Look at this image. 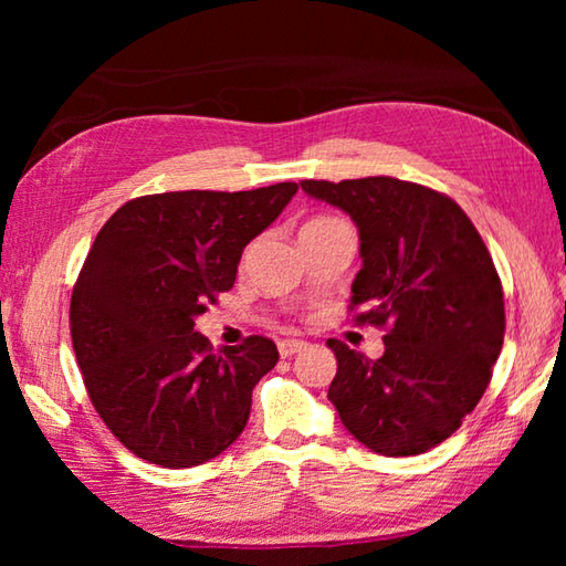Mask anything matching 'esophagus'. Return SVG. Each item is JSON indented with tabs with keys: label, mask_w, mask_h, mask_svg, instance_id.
Wrapping results in <instances>:
<instances>
[{
	"label": "esophagus",
	"mask_w": 566,
	"mask_h": 566,
	"mask_svg": "<svg viewBox=\"0 0 566 566\" xmlns=\"http://www.w3.org/2000/svg\"><path fill=\"white\" fill-rule=\"evenodd\" d=\"M306 349V342L304 339H282L280 342V354L282 357H292V354Z\"/></svg>",
	"instance_id": "1"
}]
</instances>
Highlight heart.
<instances>
[{
  "instance_id": "1",
  "label": "heart",
  "mask_w": 566,
  "mask_h": 566,
  "mask_svg": "<svg viewBox=\"0 0 566 566\" xmlns=\"http://www.w3.org/2000/svg\"><path fill=\"white\" fill-rule=\"evenodd\" d=\"M312 222H322V219H312Z\"/></svg>"
}]
</instances>
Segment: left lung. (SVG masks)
Returning a JSON list of instances; mask_svg holds the SVG:
<instances>
[{"instance_id":"1","label":"left lung","mask_w":566,"mask_h":566,"mask_svg":"<svg viewBox=\"0 0 566 566\" xmlns=\"http://www.w3.org/2000/svg\"><path fill=\"white\" fill-rule=\"evenodd\" d=\"M314 199L359 229V324L385 327V354L367 359L339 339L329 401L371 452L411 457L442 444L490 387L504 342V292L472 219L437 189L395 177L304 179Z\"/></svg>"}]
</instances>
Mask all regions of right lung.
Segmentation results:
<instances>
[{"mask_svg":"<svg viewBox=\"0 0 566 566\" xmlns=\"http://www.w3.org/2000/svg\"><path fill=\"white\" fill-rule=\"evenodd\" d=\"M296 189L137 197L94 239L72 290V347L97 415L145 462L197 467L242 434L280 352L260 334L212 352L195 317L232 290L244 247Z\"/></svg>","mask_w":566,"mask_h":566,"instance_id":"right-lung-1","label":"right lung"}]
</instances>
